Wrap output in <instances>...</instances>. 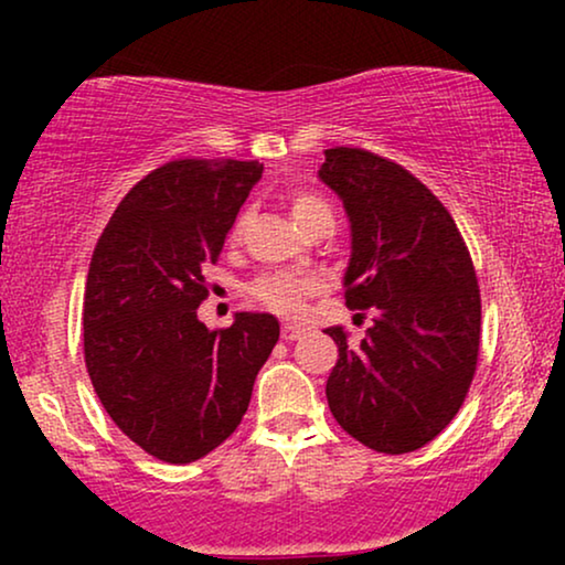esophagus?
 I'll return each instance as SVG.
<instances>
[{"instance_id": "obj_1", "label": "esophagus", "mask_w": 565, "mask_h": 565, "mask_svg": "<svg viewBox=\"0 0 565 565\" xmlns=\"http://www.w3.org/2000/svg\"><path fill=\"white\" fill-rule=\"evenodd\" d=\"M306 331L308 329L298 327V323H285V327H282V339H288V342H296V339L306 337Z\"/></svg>"}]
</instances>
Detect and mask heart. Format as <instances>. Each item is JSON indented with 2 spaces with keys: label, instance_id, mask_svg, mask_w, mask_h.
I'll list each match as a JSON object with an SVG mask.
<instances>
[{
  "label": "heart",
  "instance_id": "1",
  "mask_svg": "<svg viewBox=\"0 0 565 565\" xmlns=\"http://www.w3.org/2000/svg\"><path fill=\"white\" fill-rule=\"evenodd\" d=\"M288 203H290L292 218H296V223L303 231L313 228L316 223L321 221H334V211H331V205L323 198L313 195V192H306V190L292 192ZM244 226H246V213L238 215L234 226H231V238H234V242L242 236ZM316 288H319V282L311 280V277L275 273V275L259 277V280L252 285V298L259 300L262 306H267L269 311L282 313V316H296L303 311L306 298L311 296V292H316Z\"/></svg>",
  "mask_w": 565,
  "mask_h": 565
}]
</instances>
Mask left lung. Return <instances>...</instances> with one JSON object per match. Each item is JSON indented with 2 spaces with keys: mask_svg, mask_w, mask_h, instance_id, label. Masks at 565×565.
<instances>
[{
  "mask_svg": "<svg viewBox=\"0 0 565 565\" xmlns=\"http://www.w3.org/2000/svg\"><path fill=\"white\" fill-rule=\"evenodd\" d=\"M323 153L319 177L352 228L347 308L375 316L354 350L342 327L327 329L339 347L329 408L370 450L414 452L452 422L476 375L473 259L447 207L396 161L347 146Z\"/></svg>",
  "mask_w": 565,
  "mask_h": 565,
  "instance_id": "obj_1",
  "label": "left lung"
}]
</instances>
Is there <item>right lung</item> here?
<instances>
[{
  "label": "right lung",
  "instance_id": "obj_1",
  "mask_svg": "<svg viewBox=\"0 0 565 565\" xmlns=\"http://www.w3.org/2000/svg\"><path fill=\"white\" fill-rule=\"evenodd\" d=\"M259 161L177 159L115 207L84 290V362L105 412L153 458L184 466L234 435L254 377L280 339L273 313L198 319Z\"/></svg>",
  "mask_w": 565,
  "mask_h": 565
}]
</instances>
